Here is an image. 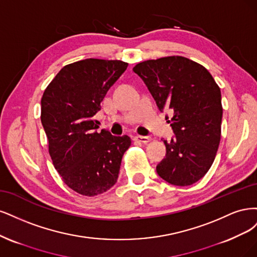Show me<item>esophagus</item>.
<instances>
[{
    "label": "esophagus",
    "mask_w": 257,
    "mask_h": 257,
    "mask_svg": "<svg viewBox=\"0 0 257 257\" xmlns=\"http://www.w3.org/2000/svg\"><path fill=\"white\" fill-rule=\"evenodd\" d=\"M135 141H137V142H141V143H150L151 142V138L148 137H144V136H136L135 137Z\"/></svg>",
    "instance_id": "esophagus-1"
}]
</instances>
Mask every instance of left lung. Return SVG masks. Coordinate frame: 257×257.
Wrapping results in <instances>:
<instances>
[{"label":"left lung","mask_w":257,"mask_h":257,"mask_svg":"<svg viewBox=\"0 0 257 257\" xmlns=\"http://www.w3.org/2000/svg\"><path fill=\"white\" fill-rule=\"evenodd\" d=\"M134 71L144 81L159 110L173 112L175 134L158 175L174 186H190L208 172L221 139V90L204 66L184 56H167L137 64Z\"/></svg>","instance_id":"1"}]
</instances>
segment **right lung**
<instances>
[{"instance_id":"obj_1","label":"right lung","mask_w":257,"mask_h":257,"mask_svg":"<svg viewBox=\"0 0 257 257\" xmlns=\"http://www.w3.org/2000/svg\"><path fill=\"white\" fill-rule=\"evenodd\" d=\"M128 63L86 59L66 65L45 89L41 123L55 170L73 191L95 196L117 181L121 158L131 145L128 136L97 132L94 118L109 88Z\"/></svg>"}]
</instances>
